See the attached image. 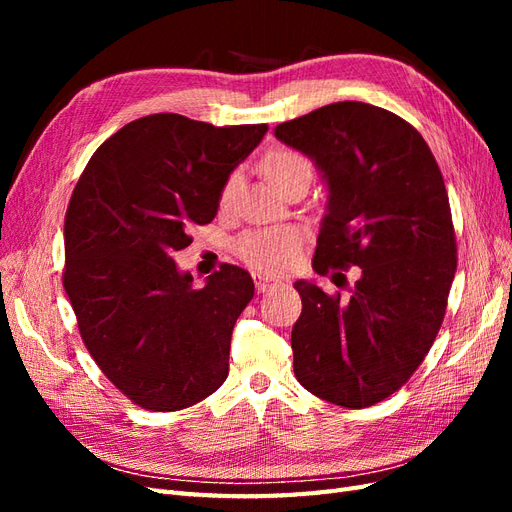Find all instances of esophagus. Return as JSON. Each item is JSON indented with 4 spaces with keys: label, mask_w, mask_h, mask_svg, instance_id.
Wrapping results in <instances>:
<instances>
[{
    "label": "esophagus",
    "mask_w": 512,
    "mask_h": 512,
    "mask_svg": "<svg viewBox=\"0 0 512 512\" xmlns=\"http://www.w3.org/2000/svg\"><path fill=\"white\" fill-rule=\"evenodd\" d=\"M254 284H256L258 292H267V290H271L275 286H280V282H277V280H269V277L260 275V273H254Z\"/></svg>",
    "instance_id": "1"
}]
</instances>
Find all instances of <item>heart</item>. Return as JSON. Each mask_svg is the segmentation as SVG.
<instances>
[{"label":"heart","mask_w":512,"mask_h":512,"mask_svg":"<svg viewBox=\"0 0 512 512\" xmlns=\"http://www.w3.org/2000/svg\"><path fill=\"white\" fill-rule=\"evenodd\" d=\"M262 170L277 188H284L288 181L299 175H312V164L301 151L290 147H275L262 158ZM241 183L239 170L230 173L220 190V207H230ZM239 258L260 273H286L294 267L301 252V239L294 230H254L237 241Z\"/></svg>","instance_id":"heart-1"}]
</instances>
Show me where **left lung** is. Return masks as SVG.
<instances>
[{
	"instance_id": "left-lung-1",
	"label": "left lung",
	"mask_w": 512,
	"mask_h": 512,
	"mask_svg": "<svg viewBox=\"0 0 512 512\" xmlns=\"http://www.w3.org/2000/svg\"><path fill=\"white\" fill-rule=\"evenodd\" d=\"M275 136L327 181L316 273L361 269L348 301L294 284V376L335 406H374L410 380L446 314L457 243L438 162L408 121L365 102L316 108Z\"/></svg>"
}]
</instances>
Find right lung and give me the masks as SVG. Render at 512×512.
<instances>
[{"label":"right lung","instance_id":"right-lung-1","mask_svg":"<svg viewBox=\"0 0 512 512\" xmlns=\"http://www.w3.org/2000/svg\"><path fill=\"white\" fill-rule=\"evenodd\" d=\"M267 123L215 128L177 113L130 121L104 141L72 192L64 288L83 342L136 406L175 412L224 384L250 273L222 265L194 290L175 252L209 224L220 190Z\"/></svg>","mask_w":512,"mask_h":512}]
</instances>
